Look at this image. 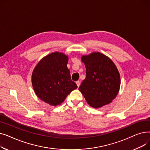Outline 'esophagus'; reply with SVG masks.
Returning <instances> with one entry per match:
<instances>
[{
  "instance_id": "1",
  "label": "esophagus",
  "mask_w": 150,
  "mask_h": 150,
  "mask_svg": "<svg viewBox=\"0 0 150 150\" xmlns=\"http://www.w3.org/2000/svg\"><path fill=\"white\" fill-rule=\"evenodd\" d=\"M76 85H77L78 87H79V86H80V81H76Z\"/></svg>"
}]
</instances>
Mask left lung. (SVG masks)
<instances>
[{"instance_id": "1", "label": "left lung", "mask_w": 150, "mask_h": 150, "mask_svg": "<svg viewBox=\"0 0 150 150\" xmlns=\"http://www.w3.org/2000/svg\"><path fill=\"white\" fill-rule=\"evenodd\" d=\"M86 67V78L78 88L93 108L111 103L120 87V75L114 62L105 54L93 52L81 58Z\"/></svg>"}]
</instances>
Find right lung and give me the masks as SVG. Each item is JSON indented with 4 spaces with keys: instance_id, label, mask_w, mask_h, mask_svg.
<instances>
[{
    "instance_id": "right-lung-1",
    "label": "right lung",
    "mask_w": 150,
    "mask_h": 150,
    "mask_svg": "<svg viewBox=\"0 0 150 150\" xmlns=\"http://www.w3.org/2000/svg\"><path fill=\"white\" fill-rule=\"evenodd\" d=\"M69 57L55 52L39 61L31 75V83L37 97L53 106L60 105L77 85L71 80L67 68Z\"/></svg>"
}]
</instances>
